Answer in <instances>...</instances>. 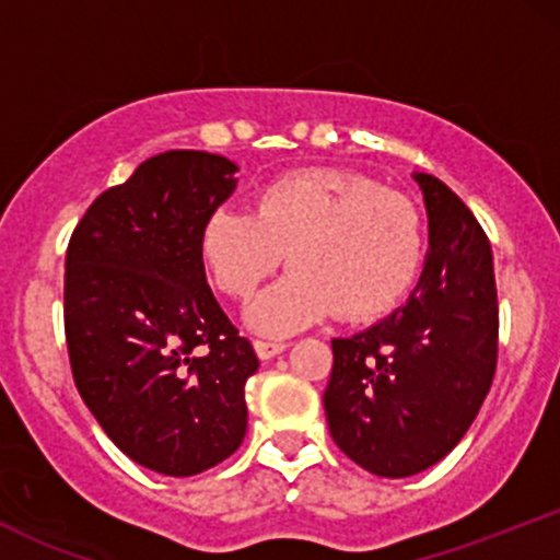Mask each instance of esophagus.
<instances>
[{
	"mask_svg": "<svg viewBox=\"0 0 560 560\" xmlns=\"http://www.w3.org/2000/svg\"><path fill=\"white\" fill-rule=\"evenodd\" d=\"M287 342H266V339H255V352H258L260 361H271V358L281 355L287 350Z\"/></svg>",
	"mask_w": 560,
	"mask_h": 560,
	"instance_id": "obj_1",
	"label": "esophagus"
}]
</instances>
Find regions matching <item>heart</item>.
Returning a JSON list of instances; mask_svg holds the SVG:
<instances>
[{
  "label": "heart",
  "instance_id": "heart-1",
  "mask_svg": "<svg viewBox=\"0 0 560 560\" xmlns=\"http://www.w3.org/2000/svg\"><path fill=\"white\" fill-rule=\"evenodd\" d=\"M199 258L213 284L234 300L253 298L287 260L294 273L247 313L255 331L281 337L331 313L363 324L395 311L421 268L423 223L408 197L374 178L302 168L262 184L255 213H208Z\"/></svg>",
  "mask_w": 560,
  "mask_h": 560
}]
</instances>
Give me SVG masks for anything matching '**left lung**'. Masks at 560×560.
<instances>
[{
	"label": "left lung",
	"mask_w": 560,
	"mask_h": 560,
	"mask_svg": "<svg viewBox=\"0 0 560 560\" xmlns=\"http://www.w3.org/2000/svg\"><path fill=\"white\" fill-rule=\"evenodd\" d=\"M429 253L408 302L376 326L331 339L329 432L350 460L402 479L434 466L477 419L498 365V287L485 229L464 199L416 173Z\"/></svg>",
	"instance_id": "obj_1"
}]
</instances>
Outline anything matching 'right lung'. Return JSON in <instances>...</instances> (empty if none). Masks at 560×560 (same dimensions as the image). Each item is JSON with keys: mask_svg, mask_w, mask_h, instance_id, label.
<instances>
[{"mask_svg": "<svg viewBox=\"0 0 560 560\" xmlns=\"http://www.w3.org/2000/svg\"><path fill=\"white\" fill-rule=\"evenodd\" d=\"M221 155L171 150L89 205L66 255V339L75 387L131 460L195 477L247 432L258 371L210 292L199 229L236 186Z\"/></svg>", "mask_w": 560, "mask_h": 560, "instance_id": "add662e5", "label": "right lung"}]
</instances>
